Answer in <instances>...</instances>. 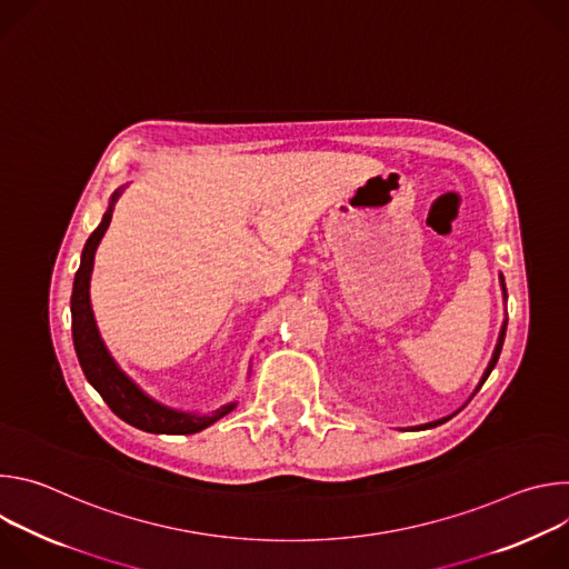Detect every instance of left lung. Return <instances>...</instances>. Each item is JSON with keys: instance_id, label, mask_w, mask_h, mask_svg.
Wrapping results in <instances>:
<instances>
[{"instance_id": "obj_1", "label": "left lung", "mask_w": 569, "mask_h": 569, "mask_svg": "<svg viewBox=\"0 0 569 569\" xmlns=\"http://www.w3.org/2000/svg\"><path fill=\"white\" fill-rule=\"evenodd\" d=\"M500 286H502V297H505V301H507V286H505V277L500 274ZM507 317H505V321H502V329H500V336H498V345H496V351H493V356H491V362H489V367H486V371H483V376H481V380L477 382V387H475V391H472V396L479 391V387L486 382V378L491 376V371L496 369V365H498V358H500V351H502V345H505V336H507ZM470 396V398H472ZM470 398L466 400V405L470 402ZM463 410V405L461 408L457 410V412H452L450 417H443V419H439V421H432V423H423V426H415V428H410V430H430V428H437V426H441V423H446V421H450L455 415H459Z\"/></svg>"}]
</instances>
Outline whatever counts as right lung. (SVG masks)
Listing matches in <instances>:
<instances>
[{
    "label": "right lung",
    "mask_w": 569,
    "mask_h": 569,
    "mask_svg": "<svg viewBox=\"0 0 569 569\" xmlns=\"http://www.w3.org/2000/svg\"><path fill=\"white\" fill-rule=\"evenodd\" d=\"M126 187L117 189L110 198L108 211L103 213L101 224L92 231L88 238L83 254H80V268L73 277V290H71V336H73V349L80 362V369H83L88 382L101 393V398L110 405V410L126 423L152 432V435H196L222 417H227L238 400L222 405V408L213 412H184L169 408V405L154 400L150 393H146L112 358L108 351L90 301V281H92V270H94V257L97 248L103 238V233L110 227L112 220V209L119 196L123 193Z\"/></svg>",
    "instance_id": "1"
}]
</instances>
